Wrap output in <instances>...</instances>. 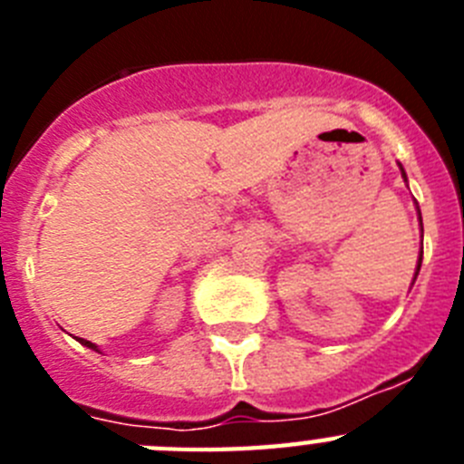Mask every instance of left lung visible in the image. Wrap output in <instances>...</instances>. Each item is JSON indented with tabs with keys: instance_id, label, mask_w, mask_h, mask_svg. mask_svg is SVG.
<instances>
[{
	"instance_id": "obj_1",
	"label": "left lung",
	"mask_w": 464,
	"mask_h": 464,
	"mask_svg": "<svg viewBox=\"0 0 464 464\" xmlns=\"http://www.w3.org/2000/svg\"><path fill=\"white\" fill-rule=\"evenodd\" d=\"M400 171H401V179L407 181V174H404V167L401 165H400ZM416 208H418V204H416ZM418 223H420V232H423V216H420V208H418ZM420 262H423V246H420V253H418V265H416V274H413V281H416L418 272H420Z\"/></svg>"
}]
</instances>
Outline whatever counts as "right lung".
<instances>
[{
  "mask_svg": "<svg viewBox=\"0 0 464 464\" xmlns=\"http://www.w3.org/2000/svg\"><path fill=\"white\" fill-rule=\"evenodd\" d=\"M79 342H81V343H83V346H88V348H92V351H97V353H102L100 348L94 346V343H92V342H88V339H79Z\"/></svg>",
  "mask_w": 464,
  "mask_h": 464,
  "instance_id": "add662e5",
  "label": "right lung"
}]
</instances>
